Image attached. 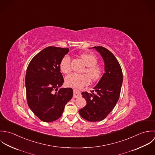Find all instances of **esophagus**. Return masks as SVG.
I'll use <instances>...</instances> for the list:
<instances>
[{
    "instance_id": "esophagus-1",
    "label": "esophagus",
    "mask_w": 155,
    "mask_h": 155,
    "mask_svg": "<svg viewBox=\"0 0 155 155\" xmlns=\"http://www.w3.org/2000/svg\"><path fill=\"white\" fill-rule=\"evenodd\" d=\"M80 96H81L80 92H79L78 91H77V90H75V89L74 90V96H73V97H74V98H77V97H80Z\"/></svg>"
}]
</instances>
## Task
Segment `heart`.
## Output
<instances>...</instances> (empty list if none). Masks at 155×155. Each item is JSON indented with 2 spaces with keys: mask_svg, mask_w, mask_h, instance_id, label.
<instances>
[{
  "mask_svg": "<svg viewBox=\"0 0 155 155\" xmlns=\"http://www.w3.org/2000/svg\"><path fill=\"white\" fill-rule=\"evenodd\" d=\"M80 56L87 66L84 72H86L87 75L86 74H78L72 73L65 77V82L68 86L77 88H81L89 84L91 82V79L93 81H97L100 78L102 74V69L96 64L97 59L94 54L91 53H80ZM59 67L61 71L64 74L70 72L71 58L68 55H65L63 57L60 62Z\"/></svg>",
  "mask_w": 155,
  "mask_h": 155,
  "instance_id": "heart-1",
  "label": "heart"
}]
</instances>
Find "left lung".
<instances>
[{"label": "left lung", "mask_w": 155, "mask_h": 155, "mask_svg": "<svg viewBox=\"0 0 155 155\" xmlns=\"http://www.w3.org/2000/svg\"><path fill=\"white\" fill-rule=\"evenodd\" d=\"M92 48L102 58L105 73L93 87L92 93H81L87 104L79 110V113L87 121L99 122L110 113L119 100L123 74L119 63L111 51L101 46L93 47Z\"/></svg>", "instance_id": "obj_1"}]
</instances>
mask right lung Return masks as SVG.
Returning <instances> with one entry per match:
<instances>
[{
  "mask_svg": "<svg viewBox=\"0 0 155 155\" xmlns=\"http://www.w3.org/2000/svg\"><path fill=\"white\" fill-rule=\"evenodd\" d=\"M68 52V48L48 47L31 59L27 68L25 85L28 104L43 122L58 119L65 105L72 97V89L61 88L64 80L59 64Z\"/></svg>",
  "mask_w": 155,
  "mask_h": 155,
  "instance_id": "add662e5",
  "label": "right lung"
}]
</instances>
